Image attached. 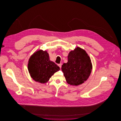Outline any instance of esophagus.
<instances>
[{
	"label": "esophagus",
	"mask_w": 121,
	"mask_h": 121,
	"mask_svg": "<svg viewBox=\"0 0 121 121\" xmlns=\"http://www.w3.org/2000/svg\"><path fill=\"white\" fill-rule=\"evenodd\" d=\"M62 64L60 63V64H58V66L59 67V68H61V67H62Z\"/></svg>",
	"instance_id": "1"
}]
</instances>
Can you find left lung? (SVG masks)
Listing matches in <instances>:
<instances>
[{
	"instance_id": "obj_1",
	"label": "left lung",
	"mask_w": 121,
	"mask_h": 121,
	"mask_svg": "<svg viewBox=\"0 0 121 121\" xmlns=\"http://www.w3.org/2000/svg\"><path fill=\"white\" fill-rule=\"evenodd\" d=\"M68 61L63 63L62 70L66 80L71 85L78 86L88 79L92 69L90 58L86 52L79 47L69 52Z\"/></svg>"
}]
</instances>
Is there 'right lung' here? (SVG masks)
Here are the masks:
<instances>
[{"label": "right lung", "mask_w": 121, "mask_h": 121, "mask_svg": "<svg viewBox=\"0 0 121 121\" xmlns=\"http://www.w3.org/2000/svg\"><path fill=\"white\" fill-rule=\"evenodd\" d=\"M29 73L36 82L45 83L54 73L60 70L59 67L51 61L46 51L39 50L30 57L28 64Z\"/></svg>", "instance_id": "1"}]
</instances>
